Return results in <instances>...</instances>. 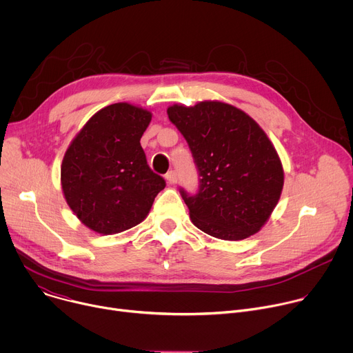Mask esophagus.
I'll return each mask as SVG.
<instances>
[{
    "label": "esophagus",
    "mask_w": 353,
    "mask_h": 353,
    "mask_svg": "<svg viewBox=\"0 0 353 353\" xmlns=\"http://www.w3.org/2000/svg\"><path fill=\"white\" fill-rule=\"evenodd\" d=\"M165 179H166V181H168V184L169 185H173V184H176V181H177V177H176V172L174 170H170L166 176H165Z\"/></svg>",
    "instance_id": "esophagus-1"
}]
</instances>
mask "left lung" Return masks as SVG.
I'll list each match as a JSON object with an SVG mask.
<instances>
[{"mask_svg": "<svg viewBox=\"0 0 353 353\" xmlns=\"http://www.w3.org/2000/svg\"><path fill=\"white\" fill-rule=\"evenodd\" d=\"M168 116L185 138L201 177L196 194L180 190L191 222L222 240L260 232L283 187L281 159L264 130L218 100L173 105Z\"/></svg>", "mask_w": 353, "mask_h": 353, "instance_id": "1", "label": "left lung"}]
</instances>
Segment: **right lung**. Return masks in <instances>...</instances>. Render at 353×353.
Here are the masks:
<instances>
[{
	"mask_svg": "<svg viewBox=\"0 0 353 353\" xmlns=\"http://www.w3.org/2000/svg\"><path fill=\"white\" fill-rule=\"evenodd\" d=\"M150 120L146 109L114 103L94 113L70 143L61 187L67 204L90 230L114 234L137 226L165 188L139 142Z\"/></svg>",
	"mask_w": 353,
	"mask_h": 353,
	"instance_id": "obj_1",
	"label": "right lung"
}]
</instances>
